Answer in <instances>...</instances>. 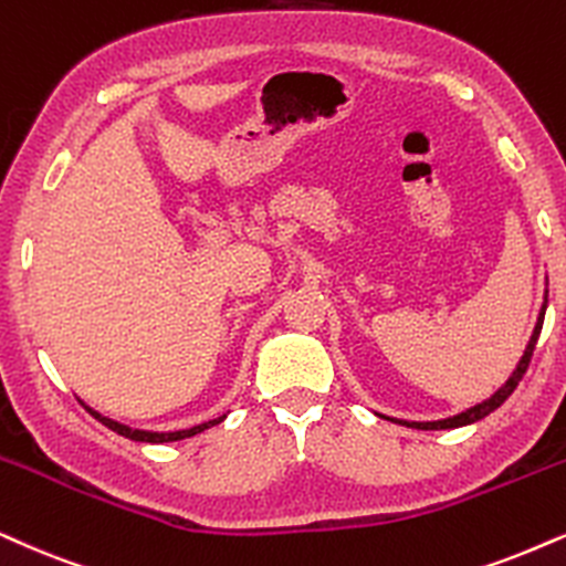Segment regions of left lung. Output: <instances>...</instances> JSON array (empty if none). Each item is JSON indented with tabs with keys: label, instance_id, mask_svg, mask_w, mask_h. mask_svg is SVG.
Listing matches in <instances>:
<instances>
[{
	"label": "left lung",
	"instance_id": "left-lung-1",
	"mask_svg": "<svg viewBox=\"0 0 566 566\" xmlns=\"http://www.w3.org/2000/svg\"><path fill=\"white\" fill-rule=\"evenodd\" d=\"M543 316H546V303H543V307H541L538 324H535V328H533V336H531V342H527L525 355H522V360L517 363V368H514L510 381H506L491 399H485V402L470 407V410H464V412L454 415V418H447V420H433V423H407V420H395V423H402L407 428H420V431H439V428H460V426L475 423V420H481V418H485V415H491L493 410H496V407H502L506 399H510L512 391L517 389V384L522 381V376H525L527 366H531L533 349H535V345H538V336H541V328H543Z\"/></svg>",
	"mask_w": 566,
	"mask_h": 566
}]
</instances>
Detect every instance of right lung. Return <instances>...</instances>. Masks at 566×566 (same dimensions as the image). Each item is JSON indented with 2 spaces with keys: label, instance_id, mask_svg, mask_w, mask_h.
Here are the masks:
<instances>
[{
  "label": "right lung",
  "instance_id": "obj_1",
  "mask_svg": "<svg viewBox=\"0 0 566 566\" xmlns=\"http://www.w3.org/2000/svg\"><path fill=\"white\" fill-rule=\"evenodd\" d=\"M85 410H88V412L93 415V418L98 420V423H104L106 428H112L114 433L125 436V439H133V441H148V443H164V441H180V439H188V436H196V433H200V431H206V428L217 426V423H221V420H224V415H221V418H213V420H209V423L192 426V428H188V431L154 433V431H135V428H127V426H123V423H117V420L104 418V415H98L96 410H91V407H85Z\"/></svg>",
  "mask_w": 566,
  "mask_h": 566
}]
</instances>
